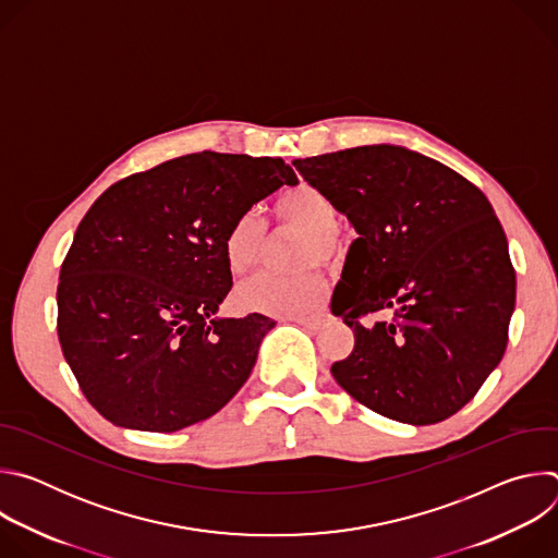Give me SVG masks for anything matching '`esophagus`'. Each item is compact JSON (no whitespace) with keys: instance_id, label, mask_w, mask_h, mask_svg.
<instances>
[{"instance_id":"1","label":"esophagus","mask_w":558,"mask_h":558,"mask_svg":"<svg viewBox=\"0 0 558 558\" xmlns=\"http://www.w3.org/2000/svg\"><path fill=\"white\" fill-rule=\"evenodd\" d=\"M289 323H295V325H300L304 329H311V331L320 329V317H289Z\"/></svg>"}]
</instances>
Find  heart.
<instances>
[{
	"label": "heart",
	"instance_id": "obj_1",
	"mask_svg": "<svg viewBox=\"0 0 558 558\" xmlns=\"http://www.w3.org/2000/svg\"><path fill=\"white\" fill-rule=\"evenodd\" d=\"M274 214L280 222L306 233L304 265L331 260L342 252L338 207L325 192L308 183H298L274 201ZM263 238L265 225L254 211L231 220L222 241V256L233 276H243L256 265ZM327 291V280L317 271L293 278L258 274L235 289V304L245 311L276 317H304L325 304Z\"/></svg>",
	"mask_w": 558,
	"mask_h": 558
}]
</instances>
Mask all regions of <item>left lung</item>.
I'll list each match as a JSON object with an SVG mask.
<instances>
[{"label": "left lung", "instance_id": "8db88e82", "mask_svg": "<svg viewBox=\"0 0 558 558\" xmlns=\"http://www.w3.org/2000/svg\"><path fill=\"white\" fill-rule=\"evenodd\" d=\"M293 166L357 231L331 300L355 336L351 355L331 366L336 381L388 420H448L508 344L517 276L490 201L402 145H362ZM373 312L387 317L362 326Z\"/></svg>", "mask_w": 558, "mask_h": 558}]
</instances>
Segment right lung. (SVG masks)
<instances>
[{"label": "right lung", "instance_id": "obj_1", "mask_svg": "<svg viewBox=\"0 0 558 558\" xmlns=\"http://www.w3.org/2000/svg\"><path fill=\"white\" fill-rule=\"evenodd\" d=\"M298 179L282 158L198 151L108 187L78 222L57 333L86 400L114 426L174 433L247 381L267 315L218 317L227 227Z\"/></svg>", "mask_w": 558, "mask_h": 558}]
</instances>
